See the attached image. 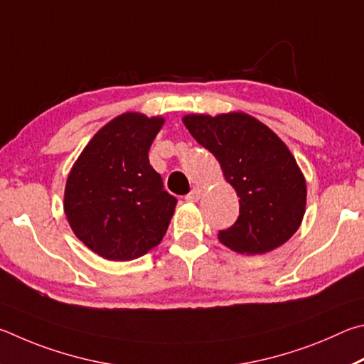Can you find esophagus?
<instances>
[{
	"label": "esophagus",
	"mask_w": 364,
	"mask_h": 364,
	"mask_svg": "<svg viewBox=\"0 0 364 364\" xmlns=\"http://www.w3.org/2000/svg\"><path fill=\"white\" fill-rule=\"evenodd\" d=\"M201 195H203V190L200 188V187H195L192 192H190L187 196H186V200L187 201H190V203H195V201H198L200 198H201Z\"/></svg>",
	"instance_id": "1"
}]
</instances>
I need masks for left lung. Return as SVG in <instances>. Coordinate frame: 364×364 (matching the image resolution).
<instances>
[{
    "instance_id": "obj_1",
    "label": "left lung",
    "mask_w": 364,
    "mask_h": 364,
    "mask_svg": "<svg viewBox=\"0 0 364 364\" xmlns=\"http://www.w3.org/2000/svg\"><path fill=\"white\" fill-rule=\"evenodd\" d=\"M183 124L218 158L240 196V215L219 241L240 254H265L297 232L307 186L296 158L270 127L246 113L187 114Z\"/></svg>"
}]
</instances>
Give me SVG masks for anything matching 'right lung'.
I'll return each mask as SVG.
<instances>
[{
  "label": "right lung",
  "mask_w": 364,
  "mask_h": 364,
  "mask_svg": "<svg viewBox=\"0 0 364 364\" xmlns=\"http://www.w3.org/2000/svg\"><path fill=\"white\" fill-rule=\"evenodd\" d=\"M164 123L127 112L107 123L70 171L63 211L73 233L108 260H132L163 240L177 200L151 168L149 150Z\"/></svg>",
  "instance_id": "obj_1"
}]
</instances>
